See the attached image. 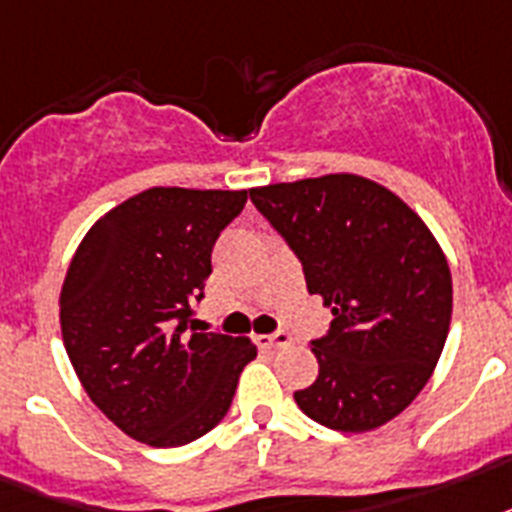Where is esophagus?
Returning <instances> with one entry per match:
<instances>
[{"label":"esophagus","instance_id":"1","mask_svg":"<svg viewBox=\"0 0 512 512\" xmlns=\"http://www.w3.org/2000/svg\"><path fill=\"white\" fill-rule=\"evenodd\" d=\"M257 344L260 347H270V350H281V347H289L292 344V336L289 334H270V336H257Z\"/></svg>","mask_w":512,"mask_h":512}]
</instances>
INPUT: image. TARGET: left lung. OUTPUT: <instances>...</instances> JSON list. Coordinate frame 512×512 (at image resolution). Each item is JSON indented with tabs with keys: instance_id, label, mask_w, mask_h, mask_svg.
<instances>
[{
	"instance_id": "left-lung-1",
	"label": "left lung",
	"mask_w": 512,
	"mask_h": 512,
	"mask_svg": "<svg viewBox=\"0 0 512 512\" xmlns=\"http://www.w3.org/2000/svg\"><path fill=\"white\" fill-rule=\"evenodd\" d=\"M249 197L334 313L313 342L318 378L294 392L299 410L350 434L397 418L434 373L452 321V273L431 228L355 173L255 186Z\"/></svg>"
}]
</instances>
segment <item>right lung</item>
Masks as SVG:
<instances>
[{
  "mask_svg": "<svg viewBox=\"0 0 512 512\" xmlns=\"http://www.w3.org/2000/svg\"><path fill=\"white\" fill-rule=\"evenodd\" d=\"M244 202L247 189L152 186L107 210L70 260L62 342L89 400L136 442L181 447L215 429L257 355L194 318L215 239Z\"/></svg>",
  "mask_w": 512,
  "mask_h": 512,
  "instance_id": "right-lung-1",
  "label": "right lung"
}]
</instances>
